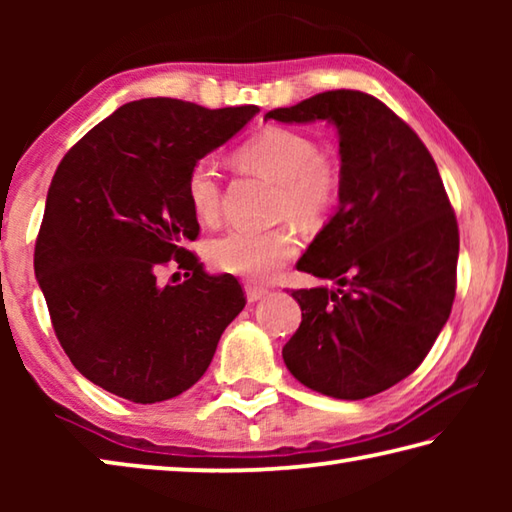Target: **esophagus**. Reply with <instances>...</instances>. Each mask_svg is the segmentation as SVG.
Returning <instances> with one entry per match:
<instances>
[{"label":"esophagus","mask_w":512,"mask_h":512,"mask_svg":"<svg viewBox=\"0 0 512 512\" xmlns=\"http://www.w3.org/2000/svg\"><path fill=\"white\" fill-rule=\"evenodd\" d=\"M266 289H262V287H255V284H248L246 287V298H248V302H257V300H262L264 296H266Z\"/></svg>","instance_id":"esophagus-1"}]
</instances>
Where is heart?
<instances>
[{"label": "heart", "mask_w": 512, "mask_h": 512, "mask_svg": "<svg viewBox=\"0 0 512 512\" xmlns=\"http://www.w3.org/2000/svg\"><path fill=\"white\" fill-rule=\"evenodd\" d=\"M239 167L273 180L275 219H291L311 228L325 219L343 192L339 155L320 149L309 133L284 126H266L235 151ZM187 201L205 223H214L223 210L221 173L214 160H198L187 173ZM298 253V239L287 225L268 230L232 228L216 237L207 255L214 268L246 280L266 282Z\"/></svg>", "instance_id": "heart-1"}]
</instances>
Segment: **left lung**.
<instances>
[{
  "mask_svg": "<svg viewBox=\"0 0 512 512\" xmlns=\"http://www.w3.org/2000/svg\"><path fill=\"white\" fill-rule=\"evenodd\" d=\"M264 119L339 128L343 192L298 268L339 289H296L302 323L282 348L291 375L336 400L409 377L452 314L458 223L436 162L372 94L320 92Z\"/></svg>",
  "mask_w": 512,
  "mask_h": 512,
  "instance_id": "obj_1",
  "label": "left lung"
}]
</instances>
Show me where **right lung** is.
Masks as SVG:
<instances>
[{
  "mask_svg": "<svg viewBox=\"0 0 512 512\" xmlns=\"http://www.w3.org/2000/svg\"><path fill=\"white\" fill-rule=\"evenodd\" d=\"M255 112L131 101L60 160L33 266L65 354L103 391L135 404L187 391L244 309L235 277L207 275L185 248L201 230L185 183ZM171 258L186 271L183 285L157 280Z\"/></svg>",
  "mask_w": 512,
  "mask_h": 512,
  "instance_id": "add662e5",
  "label": "right lung"
}]
</instances>
